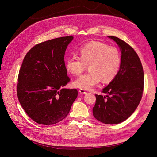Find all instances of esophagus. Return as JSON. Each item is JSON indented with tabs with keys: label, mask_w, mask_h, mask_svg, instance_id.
<instances>
[{
	"label": "esophagus",
	"mask_w": 157,
	"mask_h": 157,
	"mask_svg": "<svg viewBox=\"0 0 157 157\" xmlns=\"http://www.w3.org/2000/svg\"><path fill=\"white\" fill-rule=\"evenodd\" d=\"M79 92H80V93L82 94H86V93H87V92H86L85 90H84V89H81L79 90Z\"/></svg>",
	"instance_id": "esophagus-1"
}]
</instances>
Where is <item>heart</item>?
<instances>
[{
    "mask_svg": "<svg viewBox=\"0 0 157 157\" xmlns=\"http://www.w3.org/2000/svg\"><path fill=\"white\" fill-rule=\"evenodd\" d=\"M80 57H70L66 62L67 71L78 76L87 68L89 71L74 82V86L89 90L101 80L109 83L117 77L120 68V52L114 47L97 41L85 44L80 49Z\"/></svg>",
    "mask_w": 157,
    "mask_h": 157,
    "instance_id": "1",
    "label": "heart"
}]
</instances>
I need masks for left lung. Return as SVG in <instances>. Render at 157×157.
Returning <instances> with one entry per match:
<instances>
[{"label":"left lung","mask_w":157,"mask_h":157,"mask_svg":"<svg viewBox=\"0 0 157 157\" xmlns=\"http://www.w3.org/2000/svg\"><path fill=\"white\" fill-rule=\"evenodd\" d=\"M118 44L121 63L117 77L102 90L107 96L95 94L93 116L99 121L115 124L128 119L137 108L144 90V71L133 48L123 40L108 36Z\"/></svg>","instance_id":"8db88e82"}]
</instances>
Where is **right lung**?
<instances>
[{
  "label": "right lung",
  "mask_w": 157,
  "mask_h": 157,
  "mask_svg": "<svg viewBox=\"0 0 157 157\" xmlns=\"http://www.w3.org/2000/svg\"><path fill=\"white\" fill-rule=\"evenodd\" d=\"M72 36L34 46L22 62L17 85L21 106L33 121L44 125L61 121L78 95L77 89H63L70 81L64 63Z\"/></svg>",
  "instance_id": "1"
}]
</instances>
